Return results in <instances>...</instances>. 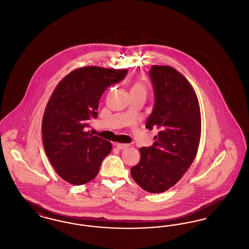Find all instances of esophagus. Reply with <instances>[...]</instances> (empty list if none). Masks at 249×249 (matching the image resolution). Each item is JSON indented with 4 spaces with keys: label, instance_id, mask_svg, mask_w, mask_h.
Returning a JSON list of instances; mask_svg holds the SVG:
<instances>
[{
    "label": "esophagus",
    "instance_id": "obj_1",
    "mask_svg": "<svg viewBox=\"0 0 249 249\" xmlns=\"http://www.w3.org/2000/svg\"><path fill=\"white\" fill-rule=\"evenodd\" d=\"M115 145L119 148V149H125L127 147L130 146V143H122V142H115Z\"/></svg>",
    "mask_w": 249,
    "mask_h": 249
}]
</instances>
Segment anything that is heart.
<instances>
[{
  "label": "heart",
  "instance_id": "obj_1",
  "mask_svg": "<svg viewBox=\"0 0 249 249\" xmlns=\"http://www.w3.org/2000/svg\"><path fill=\"white\" fill-rule=\"evenodd\" d=\"M131 90H139V91H144L145 92V85L141 81H138L132 86Z\"/></svg>",
  "mask_w": 249,
  "mask_h": 249
}]
</instances>
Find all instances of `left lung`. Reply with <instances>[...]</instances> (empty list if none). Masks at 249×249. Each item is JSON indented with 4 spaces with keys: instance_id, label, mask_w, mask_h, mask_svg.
<instances>
[{
    "instance_id": "obj_1",
    "label": "left lung",
    "mask_w": 249,
    "mask_h": 249,
    "mask_svg": "<svg viewBox=\"0 0 249 249\" xmlns=\"http://www.w3.org/2000/svg\"><path fill=\"white\" fill-rule=\"evenodd\" d=\"M155 106L145 128L159 130L152 146L139 149L141 159L130 168L142 190L161 193L175 186L194 161L201 140L200 105L189 80L171 66L149 71Z\"/></svg>"
}]
</instances>
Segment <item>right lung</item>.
<instances>
[{
	"label": "right lung",
	"instance_id": "add662e5",
	"mask_svg": "<svg viewBox=\"0 0 249 249\" xmlns=\"http://www.w3.org/2000/svg\"><path fill=\"white\" fill-rule=\"evenodd\" d=\"M127 69L84 66L70 71L55 88L42 120L46 154L56 173L71 185H84L98 175L112 143L86 128L97 118L99 101L107 88L121 81Z\"/></svg>",
	"mask_w": 249,
	"mask_h": 249
}]
</instances>
